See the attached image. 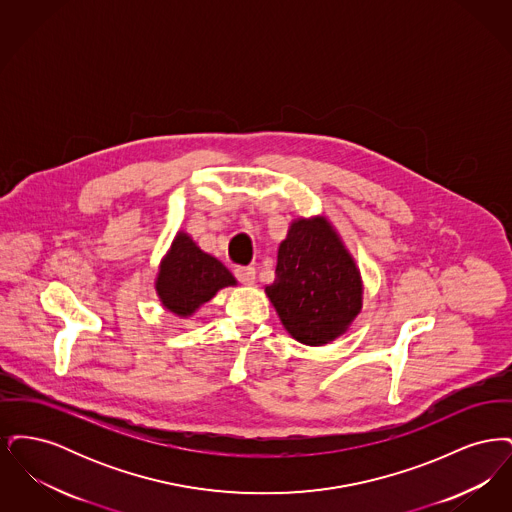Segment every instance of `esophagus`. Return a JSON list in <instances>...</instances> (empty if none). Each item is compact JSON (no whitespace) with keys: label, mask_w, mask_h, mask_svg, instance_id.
I'll list each match as a JSON object with an SVG mask.
<instances>
[{"label":"esophagus","mask_w":512,"mask_h":512,"mask_svg":"<svg viewBox=\"0 0 512 512\" xmlns=\"http://www.w3.org/2000/svg\"><path fill=\"white\" fill-rule=\"evenodd\" d=\"M234 274L245 286H251L255 282V268L253 267H238L234 270Z\"/></svg>","instance_id":"obj_1"}]
</instances>
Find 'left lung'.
I'll list each match as a JSON object with an SVG mask.
<instances>
[{
  "mask_svg": "<svg viewBox=\"0 0 512 512\" xmlns=\"http://www.w3.org/2000/svg\"><path fill=\"white\" fill-rule=\"evenodd\" d=\"M265 292L284 328L305 345L336 340L363 307L359 268L324 217L293 220Z\"/></svg>",
  "mask_w": 512,
  "mask_h": 512,
  "instance_id": "obj_1",
  "label": "left lung"
}]
</instances>
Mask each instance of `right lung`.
Returning <instances> with one entry per match:
<instances>
[{"mask_svg": "<svg viewBox=\"0 0 512 512\" xmlns=\"http://www.w3.org/2000/svg\"><path fill=\"white\" fill-rule=\"evenodd\" d=\"M226 286H236L230 270L203 253L184 232L174 238L155 282L163 307L178 317H190Z\"/></svg>", "mask_w": 512, "mask_h": 512, "instance_id": "obj_1", "label": "right lung"}]
</instances>
